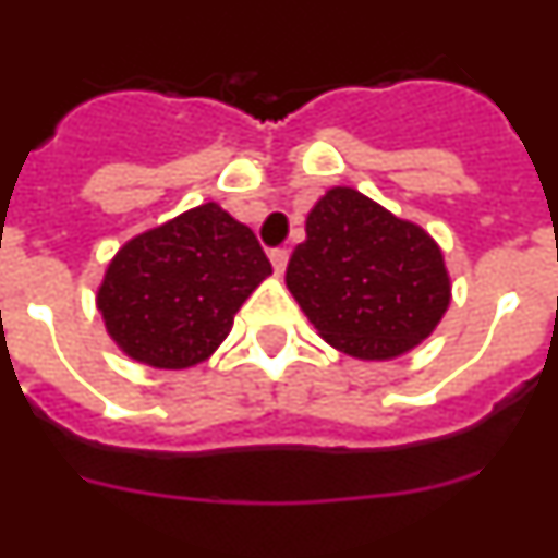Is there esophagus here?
<instances>
[{
  "mask_svg": "<svg viewBox=\"0 0 558 558\" xmlns=\"http://www.w3.org/2000/svg\"><path fill=\"white\" fill-rule=\"evenodd\" d=\"M288 259H290V251L288 248H274V251H270V265H274V270L279 276H282L284 268H288Z\"/></svg>",
  "mask_w": 558,
  "mask_h": 558,
  "instance_id": "34e87169",
  "label": "esophagus"
}]
</instances>
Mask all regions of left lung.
I'll list each match as a JSON object with an SVG mask.
<instances>
[{"mask_svg": "<svg viewBox=\"0 0 558 558\" xmlns=\"http://www.w3.org/2000/svg\"><path fill=\"white\" fill-rule=\"evenodd\" d=\"M284 282L318 335L360 360L411 352L450 307L436 240L352 186H332L310 209Z\"/></svg>", "mask_w": 558, "mask_h": 558, "instance_id": "left-lung-1", "label": "left lung"}]
</instances>
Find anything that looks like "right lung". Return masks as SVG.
Returning a JSON list of instances; mask_svg holds the SVG:
<instances>
[{"mask_svg":"<svg viewBox=\"0 0 558 558\" xmlns=\"http://www.w3.org/2000/svg\"><path fill=\"white\" fill-rule=\"evenodd\" d=\"M270 274L254 231L204 204L128 240L108 263L97 310L128 357L190 368L223 343L236 310Z\"/></svg>","mask_w":558,"mask_h":558,"instance_id":"obj_1","label":"right lung"}]
</instances>
